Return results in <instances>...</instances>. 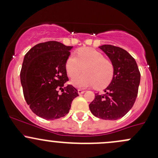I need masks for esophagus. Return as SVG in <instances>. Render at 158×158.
<instances>
[{
  "mask_svg": "<svg viewBox=\"0 0 158 158\" xmlns=\"http://www.w3.org/2000/svg\"><path fill=\"white\" fill-rule=\"evenodd\" d=\"M85 92V91L82 90V89H78V94H82Z\"/></svg>",
  "mask_w": 158,
  "mask_h": 158,
  "instance_id": "34e87169",
  "label": "esophagus"
}]
</instances>
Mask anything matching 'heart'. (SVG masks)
I'll list each match as a JSON object with an SVG mask.
<instances>
[{
	"mask_svg": "<svg viewBox=\"0 0 158 158\" xmlns=\"http://www.w3.org/2000/svg\"><path fill=\"white\" fill-rule=\"evenodd\" d=\"M77 57L71 54L66 61L68 76L74 78L83 72L85 74L75 78L71 84L77 88L94 86L102 89L110 84L114 74V66L104 54L92 48H82L77 51Z\"/></svg>",
	"mask_w": 158,
	"mask_h": 158,
	"instance_id": "obj_1",
	"label": "heart"
}]
</instances>
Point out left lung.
<instances>
[{
	"mask_svg": "<svg viewBox=\"0 0 158 158\" xmlns=\"http://www.w3.org/2000/svg\"><path fill=\"white\" fill-rule=\"evenodd\" d=\"M114 66V74L104 94L96 93L89 104L94 116L116 120L130 110L135 103L140 83V72L135 59L126 50L110 44L99 47Z\"/></svg>",
	"mask_w": 158,
	"mask_h": 158,
	"instance_id": "8db88e82",
	"label": "left lung"
}]
</instances>
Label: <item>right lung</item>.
<instances>
[{
	"instance_id": "right-lung-1",
	"label": "right lung",
	"mask_w": 158,
	"mask_h": 158,
	"mask_svg": "<svg viewBox=\"0 0 158 158\" xmlns=\"http://www.w3.org/2000/svg\"><path fill=\"white\" fill-rule=\"evenodd\" d=\"M71 46L58 41L39 43L26 53L20 72V81L26 103L34 114L48 120L64 117L79 96L77 89L68 85L66 61Z\"/></svg>"
}]
</instances>
